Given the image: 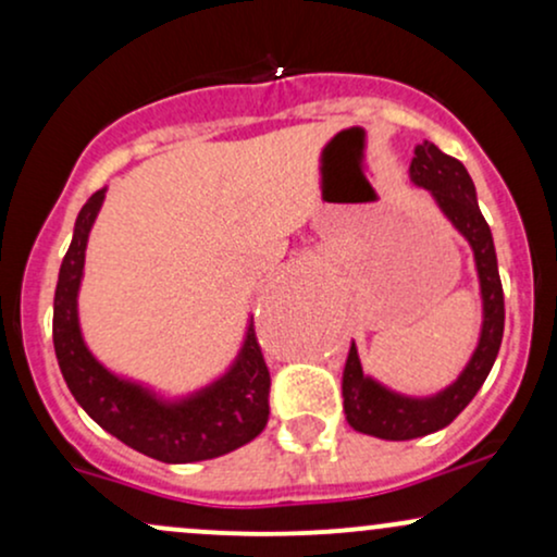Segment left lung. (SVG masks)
<instances>
[{"label": "left lung", "instance_id": "left-lung-1", "mask_svg": "<svg viewBox=\"0 0 557 557\" xmlns=\"http://www.w3.org/2000/svg\"><path fill=\"white\" fill-rule=\"evenodd\" d=\"M408 177L432 196L445 220L458 230V235L469 243L471 253H474L479 298H482V327H479L476 348L471 350L461 374L432 395H406L374 380L372 374L363 372L359 348L356 343H350L348 359L343 367L345 419L356 432L372 434L380 440H395V443L445 430L469 406L497 359L505 327L495 243H492L487 220L479 212L471 175L458 159L443 154L432 140H424L413 149Z\"/></svg>", "mask_w": 557, "mask_h": 557}]
</instances>
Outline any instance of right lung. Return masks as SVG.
Segmentation results:
<instances>
[{
    "mask_svg": "<svg viewBox=\"0 0 557 557\" xmlns=\"http://www.w3.org/2000/svg\"><path fill=\"white\" fill-rule=\"evenodd\" d=\"M104 198L107 188H101L83 203L54 290V354L70 393L101 430L162 463L209 461L238 450L259 437L270 419V369L253 335L251 317L243 330L238 354L225 372L183 395H168L133 376L112 372L88 348L78 296L88 235Z\"/></svg>",
    "mask_w": 557,
    "mask_h": 557,
    "instance_id": "add662e5",
    "label": "right lung"
}]
</instances>
